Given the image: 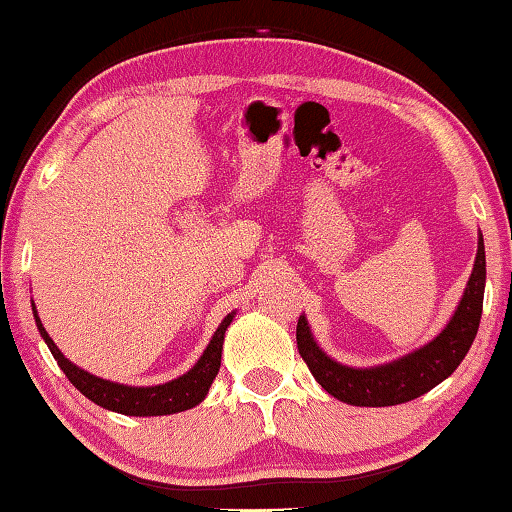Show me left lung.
Segmentation results:
<instances>
[{"label":"left lung","instance_id":"left-lung-1","mask_svg":"<svg viewBox=\"0 0 512 512\" xmlns=\"http://www.w3.org/2000/svg\"><path fill=\"white\" fill-rule=\"evenodd\" d=\"M485 291V246L479 232V248L463 298L447 325L429 343L400 359L368 368H352L336 361L320 348L311 334L305 314L298 318V350L311 375L325 391L352 406H395L429 393L461 366L479 332Z\"/></svg>","mask_w":512,"mask_h":512}]
</instances>
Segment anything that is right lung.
<instances>
[{"label": "right lung", "mask_w": 512, "mask_h": 512, "mask_svg": "<svg viewBox=\"0 0 512 512\" xmlns=\"http://www.w3.org/2000/svg\"><path fill=\"white\" fill-rule=\"evenodd\" d=\"M31 309H33V318H36L38 332L42 339H45L51 354H54L60 370L65 372V377L72 381V384L79 388L88 400L103 406V409L115 411L121 415H140V418L180 413V411L194 409V406H198L205 400L216 372L221 368L225 329L230 327V323L235 320V314H237V311H230V314L221 320V325L216 327L210 343H207V348L203 350L201 359H198L194 366L185 372V375H180L171 381H164V384H158V386H126V384H119V381H110V379L92 375V372L83 370L76 366V363L69 361L65 354L58 350V345L51 341V336L47 334L45 325H42L33 300H31Z\"/></svg>", "instance_id": "right-lung-1"}]
</instances>
